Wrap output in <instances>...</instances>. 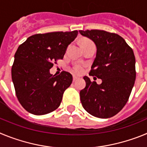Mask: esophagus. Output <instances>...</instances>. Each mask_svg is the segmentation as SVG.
I'll use <instances>...</instances> for the list:
<instances>
[{"mask_svg": "<svg viewBox=\"0 0 147 147\" xmlns=\"http://www.w3.org/2000/svg\"><path fill=\"white\" fill-rule=\"evenodd\" d=\"M79 79H80V78L78 77V76H73V80H74V82L76 81V80H79Z\"/></svg>", "mask_w": 147, "mask_h": 147, "instance_id": "34e87169", "label": "esophagus"}]
</instances>
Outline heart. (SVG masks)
<instances>
[{
    "mask_svg": "<svg viewBox=\"0 0 147 147\" xmlns=\"http://www.w3.org/2000/svg\"><path fill=\"white\" fill-rule=\"evenodd\" d=\"M85 42H88V41H85ZM85 69V65L83 64H77L74 67L73 70L76 74H82V73L84 71Z\"/></svg>",
    "mask_w": 147,
    "mask_h": 147,
    "instance_id": "heart-1",
    "label": "heart"
}]
</instances>
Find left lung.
Listing matches in <instances>:
<instances>
[{"instance_id": "1", "label": "left lung", "mask_w": 147, "mask_h": 147, "mask_svg": "<svg viewBox=\"0 0 147 147\" xmlns=\"http://www.w3.org/2000/svg\"><path fill=\"white\" fill-rule=\"evenodd\" d=\"M96 45V56L89 75L102 80L98 85L84 76L86 86L80 91L82 107L95 117L107 119L127 104L136 80V58L121 36L103 30H80ZM95 78V77H94Z\"/></svg>"}]
</instances>
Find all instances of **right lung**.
Wrapping results in <instances>:
<instances>
[{
  "mask_svg": "<svg viewBox=\"0 0 147 147\" xmlns=\"http://www.w3.org/2000/svg\"><path fill=\"white\" fill-rule=\"evenodd\" d=\"M78 31L37 34L18 47L11 67V79L17 98L34 115H45L57 109L65 90L71 85L72 75L62 71L55 76L50 69L62 59Z\"/></svg>",
  "mask_w": 147,
  "mask_h": 147,
  "instance_id": "add662e5",
  "label": "right lung"
}]
</instances>
